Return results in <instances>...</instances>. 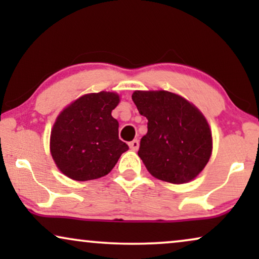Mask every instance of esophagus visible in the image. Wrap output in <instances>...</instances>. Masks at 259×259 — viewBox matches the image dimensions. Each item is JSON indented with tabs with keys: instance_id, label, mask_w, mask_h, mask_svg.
<instances>
[{
	"instance_id": "1",
	"label": "esophagus",
	"mask_w": 259,
	"mask_h": 259,
	"mask_svg": "<svg viewBox=\"0 0 259 259\" xmlns=\"http://www.w3.org/2000/svg\"><path fill=\"white\" fill-rule=\"evenodd\" d=\"M130 145V148L132 151H137L138 148H139V140H133V141H131V143L128 144Z\"/></svg>"
}]
</instances>
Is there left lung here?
<instances>
[{
    "label": "left lung",
    "instance_id": "left-lung-1",
    "mask_svg": "<svg viewBox=\"0 0 259 259\" xmlns=\"http://www.w3.org/2000/svg\"><path fill=\"white\" fill-rule=\"evenodd\" d=\"M138 111L147 119L138 155L155 178L172 184L190 182L203 171L212 152L204 115L179 95L166 91L134 92Z\"/></svg>",
    "mask_w": 259,
    "mask_h": 259
}]
</instances>
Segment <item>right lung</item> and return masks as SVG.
<instances>
[{"label":"right lung","mask_w":259,"mask_h":259,"mask_svg":"<svg viewBox=\"0 0 259 259\" xmlns=\"http://www.w3.org/2000/svg\"><path fill=\"white\" fill-rule=\"evenodd\" d=\"M119 95L109 92L77 99L58 116L51 134V152L63 175L79 182L108 175L128 150L119 139V122L112 111Z\"/></svg>","instance_id":"add662e5"}]
</instances>
